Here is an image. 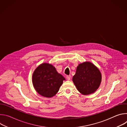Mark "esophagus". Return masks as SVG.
I'll return each instance as SVG.
<instances>
[{
	"mask_svg": "<svg viewBox=\"0 0 127 127\" xmlns=\"http://www.w3.org/2000/svg\"><path fill=\"white\" fill-rule=\"evenodd\" d=\"M66 79L68 80H70L71 79V76L70 75H68L66 76Z\"/></svg>",
	"mask_w": 127,
	"mask_h": 127,
	"instance_id": "1",
	"label": "esophagus"
}]
</instances>
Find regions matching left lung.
I'll use <instances>...</instances> for the list:
<instances>
[{
  "label": "left lung",
  "instance_id": "left-lung-1",
  "mask_svg": "<svg viewBox=\"0 0 127 127\" xmlns=\"http://www.w3.org/2000/svg\"><path fill=\"white\" fill-rule=\"evenodd\" d=\"M72 80L78 91L83 95L94 93L101 81L99 70L92 63L85 62L77 67Z\"/></svg>",
  "mask_w": 127,
  "mask_h": 127
}]
</instances>
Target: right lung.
Wrapping results in <instances>:
<instances>
[{
  "instance_id": "1",
  "label": "right lung",
  "mask_w": 127,
  "mask_h": 127,
  "mask_svg": "<svg viewBox=\"0 0 127 127\" xmlns=\"http://www.w3.org/2000/svg\"><path fill=\"white\" fill-rule=\"evenodd\" d=\"M65 78L58 73L55 67L49 63H42L34 71L32 82L39 95L52 97L58 92Z\"/></svg>"
}]
</instances>
